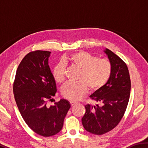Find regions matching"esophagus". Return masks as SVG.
Masks as SVG:
<instances>
[{"instance_id": "obj_1", "label": "esophagus", "mask_w": 148, "mask_h": 148, "mask_svg": "<svg viewBox=\"0 0 148 148\" xmlns=\"http://www.w3.org/2000/svg\"><path fill=\"white\" fill-rule=\"evenodd\" d=\"M70 103H71V105L72 106H74L75 104H77V102H74V101H70Z\"/></svg>"}]
</instances>
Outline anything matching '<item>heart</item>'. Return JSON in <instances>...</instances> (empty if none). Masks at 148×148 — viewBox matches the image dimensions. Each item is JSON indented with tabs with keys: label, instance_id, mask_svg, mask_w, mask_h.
I'll use <instances>...</instances> for the list:
<instances>
[{
	"label": "heart",
	"instance_id": "obj_1",
	"mask_svg": "<svg viewBox=\"0 0 148 148\" xmlns=\"http://www.w3.org/2000/svg\"><path fill=\"white\" fill-rule=\"evenodd\" d=\"M65 64L80 70L78 82H69L62 87L61 92L64 98L77 101L86 95L88 87L91 91L101 89L111 77L112 64L108 59H99L86 51H77L65 57L54 66L52 71L53 79L61 84L65 79Z\"/></svg>",
	"mask_w": 148,
	"mask_h": 148
}]
</instances>
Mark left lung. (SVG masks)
<instances>
[{"instance_id": "left-lung-1", "label": "left lung", "mask_w": 148, "mask_h": 148, "mask_svg": "<svg viewBox=\"0 0 148 148\" xmlns=\"http://www.w3.org/2000/svg\"><path fill=\"white\" fill-rule=\"evenodd\" d=\"M104 51L112 64L111 77L101 89L89 96L102 106L86 105V113L82 119L84 129L97 135L106 133L118 125L126 111L131 87L125 62L110 49Z\"/></svg>"}]
</instances>
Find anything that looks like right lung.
I'll list each match as a JSON object with an SVG mask.
<instances>
[{
    "label": "right lung",
    "instance_id": "obj_1",
    "mask_svg": "<svg viewBox=\"0 0 148 148\" xmlns=\"http://www.w3.org/2000/svg\"><path fill=\"white\" fill-rule=\"evenodd\" d=\"M50 54V51L36 50L26 55L17 69L13 86L14 98L24 121L34 132L44 137L61 131L71 108L65 99L49 108L46 106L57 92L48 65Z\"/></svg>",
    "mask_w": 148,
    "mask_h": 148
}]
</instances>
